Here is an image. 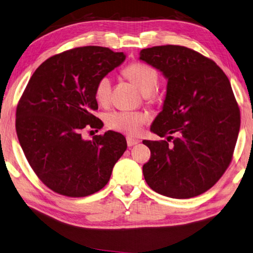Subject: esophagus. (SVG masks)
<instances>
[{"instance_id": "obj_1", "label": "esophagus", "mask_w": 253, "mask_h": 253, "mask_svg": "<svg viewBox=\"0 0 253 253\" xmlns=\"http://www.w3.org/2000/svg\"><path fill=\"white\" fill-rule=\"evenodd\" d=\"M127 145H128V147H132V146H135V145H137V143H139L140 141L138 140V139H135V138H132V137H127Z\"/></svg>"}]
</instances>
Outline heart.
<instances>
[{"label":"heart","instance_id":"heart-1","mask_svg":"<svg viewBox=\"0 0 253 253\" xmlns=\"http://www.w3.org/2000/svg\"><path fill=\"white\" fill-rule=\"evenodd\" d=\"M125 74L129 80L136 84L139 91L147 98L156 92L159 82L158 73L151 67L145 63H131L125 70ZM112 91V80L110 77H103L98 80L95 88L96 100L105 104L110 100ZM148 120L146 114L139 112H113L106 116L107 126L128 135L140 133L143 124Z\"/></svg>","mask_w":253,"mask_h":253}]
</instances>
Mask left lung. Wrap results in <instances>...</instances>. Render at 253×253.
Returning <instances> with one entry per match:
<instances>
[{
	"instance_id": "obj_1",
	"label": "left lung",
	"mask_w": 253,
	"mask_h": 253,
	"mask_svg": "<svg viewBox=\"0 0 253 253\" xmlns=\"http://www.w3.org/2000/svg\"><path fill=\"white\" fill-rule=\"evenodd\" d=\"M139 60L168 81L150 127L167 140L142 141L151 152L142 167L147 184L171 199L200 195L224 174L238 138L240 112L228 78L211 59L174 44L142 49Z\"/></svg>"
}]
</instances>
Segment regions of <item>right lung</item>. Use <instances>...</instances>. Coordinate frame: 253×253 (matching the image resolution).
<instances>
[{"instance_id":"add662e5","label":"right lung","mask_w":253,"mask_h":253,"mask_svg":"<svg viewBox=\"0 0 253 253\" xmlns=\"http://www.w3.org/2000/svg\"><path fill=\"white\" fill-rule=\"evenodd\" d=\"M124 52L100 46L74 48L47 59L29 80L16 110L19 145L34 172L58 194L82 197L102 190L127 149L108 130L84 140L85 127L101 129L96 84L125 61Z\"/></svg>"}]
</instances>
